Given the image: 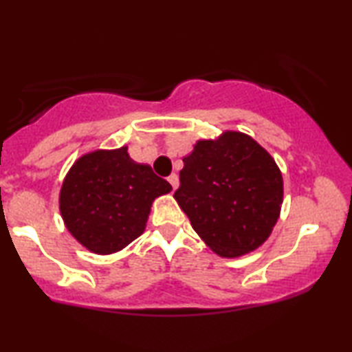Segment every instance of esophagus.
I'll use <instances>...</instances> for the list:
<instances>
[{"label":"esophagus","mask_w":352,"mask_h":352,"mask_svg":"<svg viewBox=\"0 0 352 352\" xmlns=\"http://www.w3.org/2000/svg\"><path fill=\"white\" fill-rule=\"evenodd\" d=\"M168 182L171 184L173 190H176L177 186H179V177H177V175H175V173H173V175L168 176Z\"/></svg>","instance_id":"obj_1"}]
</instances>
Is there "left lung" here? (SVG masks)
I'll return each mask as SVG.
<instances>
[{"instance_id":"obj_1","label":"left lung","mask_w":352,"mask_h":352,"mask_svg":"<svg viewBox=\"0 0 352 352\" xmlns=\"http://www.w3.org/2000/svg\"><path fill=\"white\" fill-rule=\"evenodd\" d=\"M175 199L216 254L237 258L266 242L283 199L282 173L247 134L226 131L199 141L182 158Z\"/></svg>"}]
</instances>
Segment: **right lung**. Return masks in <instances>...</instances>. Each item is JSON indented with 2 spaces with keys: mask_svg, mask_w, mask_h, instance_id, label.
<instances>
[{
  "mask_svg": "<svg viewBox=\"0 0 352 352\" xmlns=\"http://www.w3.org/2000/svg\"><path fill=\"white\" fill-rule=\"evenodd\" d=\"M171 190L148 165L131 160L128 147L96 151L67 173L59 208L69 232L98 254L120 252L146 229L152 201Z\"/></svg>",
  "mask_w": 352,
  "mask_h": 352,
  "instance_id": "add662e5",
  "label": "right lung"
}]
</instances>
